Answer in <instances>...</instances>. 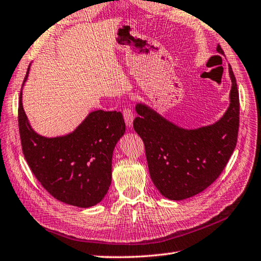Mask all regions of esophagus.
Returning a JSON list of instances; mask_svg holds the SVG:
<instances>
[{"label":"esophagus","mask_w":261,"mask_h":261,"mask_svg":"<svg viewBox=\"0 0 261 261\" xmlns=\"http://www.w3.org/2000/svg\"><path fill=\"white\" fill-rule=\"evenodd\" d=\"M124 119H125V124L127 127H132L133 126V121H134V115H133V112L129 108H125L124 109Z\"/></svg>","instance_id":"esophagus-1"}]
</instances>
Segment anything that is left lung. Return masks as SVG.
<instances>
[{"mask_svg":"<svg viewBox=\"0 0 261 261\" xmlns=\"http://www.w3.org/2000/svg\"><path fill=\"white\" fill-rule=\"evenodd\" d=\"M217 52L224 56L218 44ZM229 107L211 125L188 129L166 119L150 106L137 102L134 129L144 142L149 175L160 193L179 201L201 193L216 181L237 145L239 91L229 66Z\"/></svg>","mask_w":261,"mask_h":261,"instance_id":"1","label":"left lung"}]
</instances>
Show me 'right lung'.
Segmentation results:
<instances>
[{
    "mask_svg": "<svg viewBox=\"0 0 261 261\" xmlns=\"http://www.w3.org/2000/svg\"><path fill=\"white\" fill-rule=\"evenodd\" d=\"M22 89L19 101L20 136L23 154L34 176L54 198L63 203L78 207L99 203L112 184L114 148L125 134L123 115L99 109L89 113L76 129L68 134L47 137L32 128L23 108Z\"/></svg>",
    "mask_w": 261,
    "mask_h": 261,
    "instance_id": "right-lung-1",
    "label": "right lung"
}]
</instances>
